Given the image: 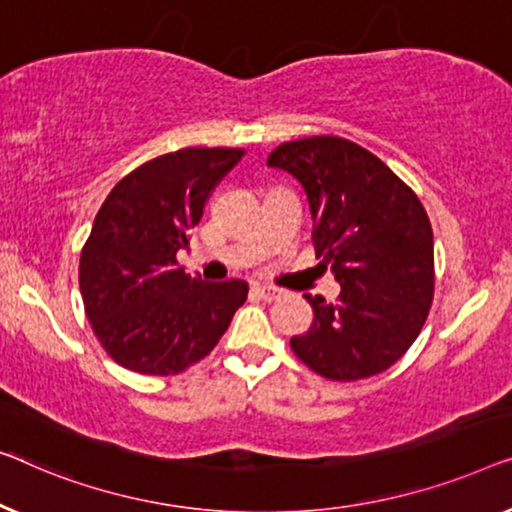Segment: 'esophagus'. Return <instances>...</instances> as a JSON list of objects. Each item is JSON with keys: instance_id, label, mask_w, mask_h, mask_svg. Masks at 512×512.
Listing matches in <instances>:
<instances>
[{"instance_id": "1", "label": "esophagus", "mask_w": 512, "mask_h": 512, "mask_svg": "<svg viewBox=\"0 0 512 512\" xmlns=\"http://www.w3.org/2000/svg\"><path fill=\"white\" fill-rule=\"evenodd\" d=\"M255 292L264 301H273V299L280 297V290H276V287H271V285H255Z\"/></svg>"}]
</instances>
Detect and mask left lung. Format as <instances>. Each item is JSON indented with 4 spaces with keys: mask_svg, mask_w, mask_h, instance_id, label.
Returning <instances> with one entry per match:
<instances>
[{
    "mask_svg": "<svg viewBox=\"0 0 512 512\" xmlns=\"http://www.w3.org/2000/svg\"><path fill=\"white\" fill-rule=\"evenodd\" d=\"M266 164L304 187L315 255L341 285L334 304L306 294L313 325L292 350L329 380L390 369L434 299V234L417 194L369 150L338 136L278 146Z\"/></svg>",
    "mask_w": 512,
    "mask_h": 512,
    "instance_id": "left-lung-1",
    "label": "left lung"
}]
</instances>
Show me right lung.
I'll list each match as a JSON object with an SVG mask.
<instances>
[{"mask_svg": "<svg viewBox=\"0 0 512 512\" xmlns=\"http://www.w3.org/2000/svg\"><path fill=\"white\" fill-rule=\"evenodd\" d=\"M239 148H183L113 187L78 266L81 297L104 350L129 371L174 376L199 362L248 297L246 280H201L176 253L190 246L208 194Z\"/></svg>", "mask_w": 512, "mask_h": 512, "instance_id": "add662e5", "label": "right lung"}]
</instances>
